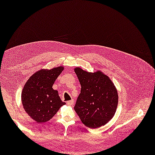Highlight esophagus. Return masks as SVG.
I'll list each match as a JSON object with an SVG mask.
<instances>
[{
  "instance_id": "obj_1",
  "label": "esophagus",
  "mask_w": 155,
  "mask_h": 155,
  "mask_svg": "<svg viewBox=\"0 0 155 155\" xmlns=\"http://www.w3.org/2000/svg\"><path fill=\"white\" fill-rule=\"evenodd\" d=\"M67 104H68V105H71L74 104V100L72 99L71 100L68 101H67Z\"/></svg>"
}]
</instances>
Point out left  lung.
Segmentation results:
<instances>
[{
	"label": "left lung",
	"instance_id": "obj_1",
	"mask_svg": "<svg viewBox=\"0 0 155 155\" xmlns=\"http://www.w3.org/2000/svg\"><path fill=\"white\" fill-rule=\"evenodd\" d=\"M74 71L81 89L74 110L86 126L96 129L104 126L114 116L118 93L114 84L101 71L89 72L79 68Z\"/></svg>",
	"mask_w": 155,
	"mask_h": 155
}]
</instances>
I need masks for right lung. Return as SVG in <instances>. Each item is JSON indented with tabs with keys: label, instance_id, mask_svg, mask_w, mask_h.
<instances>
[{
	"label": "right lung",
	"instance_id": "1",
	"mask_svg": "<svg viewBox=\"0 0 155 155\" xmlns=\"http://www.w3.org/2000/svg\"><path fill=\"white\" fill-rule=\"evenodd\" d=\"M64 70V67L41 69L28 79L21 93L24 109L37 123L50 120L65 104L52 86Z\"/></svg>",
	"mask_w": 155,
	"mask_h": 155
}]
</instances>
